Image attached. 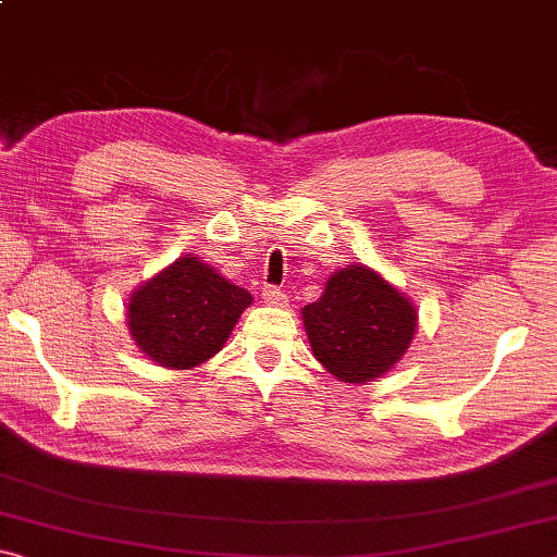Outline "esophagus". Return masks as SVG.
Here are the masks:
<instances>
[{
  "label": "esophagus",
  "mask_w": 557,
  "mask_h": 557,
  "mask_svg": "<svg viewBox=\"0 0 557 557\" xmlns=\"http://www.w3.org/2000/svg\"><path fill=\"white\" fill-rule=\"evenodd\" d=\"M262 299H265V305H270V307H285L287 305L285 292H282L280 287H272V285L262 287Z\"/></svg>",
  "instance_id": "obj_1"
}]
</instances>
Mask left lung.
Returning a JSON list of instances; mask_svg holds the SVG:
<instances>
[{
	"mask_svg": "<svg viewBox=\"0 0 557 557\" xmlns=\"http://www.w3.org/2000/svg\"><path fill=\"white\" fill-rule=\"evenodd\" d=\"M301 319L317 361L344 383L373 381L393 369L418 329L412 301L366 265L334 272Z\"/></svg>",
	"mask_w": 557,
	"mask_h": 557,
	"instance_id": "obj_1",
	"label": "left lung"
}]
</instances>
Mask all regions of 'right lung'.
<instances>
[{
	"mask_svg": "<svg viewBox=\"0 0 557 557\" xmlns=\"http://www.w3.org/2000/svg\"><path fill=\"white\" fill-rule=\"evenodd\" d=\"M250 301L248 289L184 256L132 292L129 336L164 369H194L221 351Z\"/></svg>",
	"mask_w": 557,
	"mask_h": 557,
	"instance_id": "obj_1",
	"label": "right lung"
}]
</instances>
